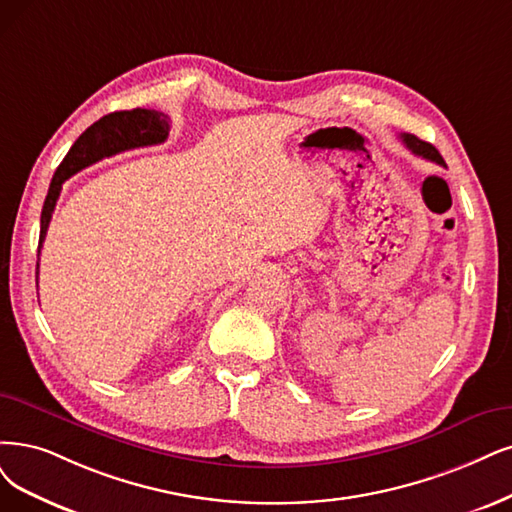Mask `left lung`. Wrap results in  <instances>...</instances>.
<instances>
[{"instance_id":"1","label":"left lung","mask_w":512,"mask_h":512,"mask_svg":"<svg viewBox=\"0 0 512 512\" xmlns=\"http://www.w3.org/2000/svg\"><path fill=\"white\" fill-rule=\"evenodd\" d=\"M401 139H403V143L413 151L415 156H422V158H426V160H430V162H437V164L445 166L443 156L439 154L437 147H434V145H430V143L418 139L415 135H401Z\"/></svg>"}]
</instances>
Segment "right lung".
Masks as SVG:
<instances>
[{"mask_svg":"<svg viewBox=\"0 0 512 512\" xmlns=\"http://www.w3.org/2000/svg\"><path fill=\"white\" fill-rule=\"evenodd\" d=\"M168 116L156 111V109H130V111H113L109 116H103L99 122H94L88 126L80 139L75 141L69 149V154L63 158V162L56 168V173L52 177L48 196L42 208V225H40V249L42 251V242L46 240L48 225L54 213L56 200H59L61 187L63 183L80 173L82 168L99 162L103 158L116 156L124 149H135V147H145V145H156L166 141L168 137ZM37 274H40V263H37L35 270V282Z\"/></svg>","mask_w":512,"mask_h":512,"instance_id":"1","label":"right lung"}]
</instances>
